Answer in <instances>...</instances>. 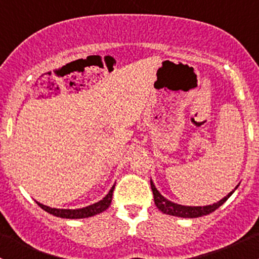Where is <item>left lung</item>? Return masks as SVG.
Returning <instances> with one entry per match:
<instances>
[{
  "label": "left lung",
  "instance_id": "obj_1",
  "mask_svg": "<svg viewBox=\"0 0 259 259\" xmlns=\"http://www.w3.org/2000/svg\"><path fill=\"white\" fill-rule=\"evenodd\" d=\"M150 185H151V190H153L154 194V203H155L156 208L159 210H161L163 213L169 214V215H176V217H180V218H198V217H203L207 215V214L211 213L215 209H218L229 197L234 193V190L238 188L237 185L234 188V190H232L231 193H228L227 197H224L223 199H221L219 202L214 203V204L210 205H203V207H189V205H182V204H177V203L171 202V200L166 199L164 198L163 195L159 193V190L156 189L155 185H154L153 180L150 179Z\"/></svg>",
  "mask_w": 259,
  "mask_h": 259
}]
</instances>
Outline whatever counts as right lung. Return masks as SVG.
Wrapping results in <instances>:
<instances>
[{
    "label": "right lung",
    "mask_w": 259,
    "mask_h": 259,
    "mask_svg": "<svg viewBox=\"0 0 259 259\" xmlns=\"http://www.w3.org/2000/svg\"><path fill=\"white\" fill-rule=\"evenodd\" d=\"M115 185L110 189V192L100 200V202L95 203V204H91L89 207L80 208V209H57V208H51L48 205H44L41 203H37V205H40L44 210H46L48 213L52 214L55 217H60V218H66V219H80V218H89V217L96 215L99 213H103L104 210L108 209L111 204V199H113V192H114Z\"/></svg>",
    "instance_id": "1"
}]
</instances>
